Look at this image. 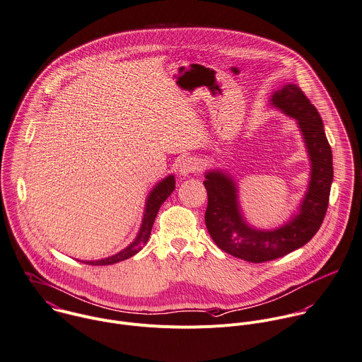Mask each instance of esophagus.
Returning a JSON list of instances; mask_svg holds the SVG:
<instances>
[{
  "label": "esophagus",
  "instance_id": "obj_1",
  "mask_svg": "<svg viewBox=\"0 0 362 362\" xmlns=\"http://www.w3.org/2000/svg\"><path fill=\"white\" fill-rule=\"evenodd\" d=\"M199 170V163L195 160V158H184L181 163H180V167H178V171L182 177H187L195 171Z\"/></svg>",
  "mask_w": 362,
  "mask_h": 362
}]
</instances>
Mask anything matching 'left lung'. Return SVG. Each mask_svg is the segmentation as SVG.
<instances>
[{
	"instance_id": "8db88e82",
	"label": "left lung",
	"mask_w": 362,
	"mask_h": 362,
	"mask_svg": "<svg viewBox=\"0 0 362 362\" xmlns=\"http://www.w3.org/2000/svg\"><path fill=\"white\" fill-rule=\"evenodd\" d=\"M269 106L296 120L310 160L308 185L297 211L277 228H255L242 212L232 174L208 170L204 181L208 192L205 223L211 238L223 252L252 263L269 262L304 246L322 223L332 182V154L322 120L301 89L294 83L283 85L273 92Z\"/></svg>"
}]
</instances>
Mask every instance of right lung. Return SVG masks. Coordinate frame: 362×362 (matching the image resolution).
Segmentation results:
<instances>
[{"label":"right lung","mask_w":362,"mask_h":362,"mask_svg":"<svg viewBox=\"0 0 362 362\" xmlns=\"http://www.w3.org/2000/svg\"><path fill=\"white\" fill-rule=\"evenodd\" d=\"M174 188H175V178H174L173 174L167 175L165 178H163L160 182H157L153 187V189L148 192L147 199H146L143 219H141V225H140V229L137 232V236L132 240V243L129 246H126L123 250L117 252L116 255H112V256L105 257V259L81 260V262L86 263V264H92V266H106V264H113V263L126 260V259L134 256L136 253H139L144 247V245L147 243V240L150 238L151 228L154 225V219L158 214L160 206L171 195Z\"/></svg>","instance_id":"add662e5"}]
</instances>
